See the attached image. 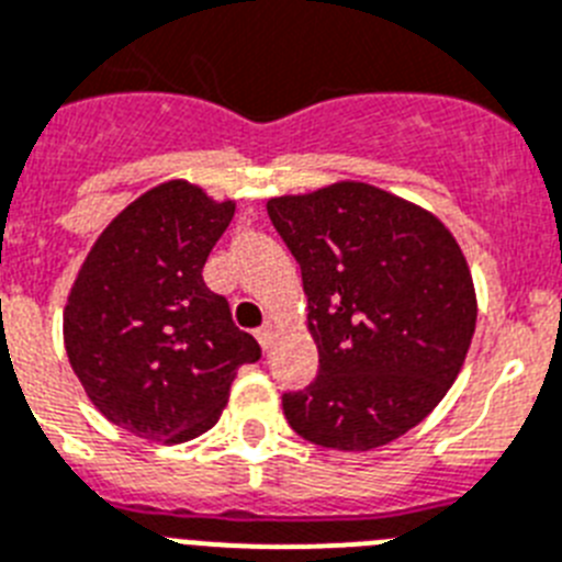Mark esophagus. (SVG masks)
<instances>
[{"label": "esophagus", "mask_w": 562, "mask_h": 562, "mask_svg": "<svg viewBox=\"0 0 562 562\" xmlns=\"http://www.w3.org/2000/svg\"><path fill=\"white\" fill-rule=\"evenodd\" d=\"M256 338L263 349H270L276 344V327L272 324H263L261 329H256Z\"/></svg>", "instance_id": "34e87169"}]
</instances>
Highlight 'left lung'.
I'll list each match as a JSON object with an SVG mask.
<instances>
[{
  "mask_svg": "<svg viewBox=\"0 0 562 562\" xmlns=\"http://www.w3.org/2000/svg\"><path fill=\"white\" fill-rule=\"evenodd\" d=\"M267 213L301 263L318 378L286 392L315 446L369 452L443 401L477 321L469 263L440 218L363 181L278 195Z\"/></svg>",
  "mask_w": 562,
  "mask_h": 562,
  "instance_id": "left-lung-1",
  "label": "left lung"
}]
</instances>
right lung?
<instances>
[{
  "label": "right lung",
  "mask_w": 562,
  "mask_h": 562,
  "mask_svg": "<svg viewBox=\"0 0 562 562\" xmlns=\"http://www.w3.org/2000/svg\"><path fill=\"white\" fill-rule=\"evenodd\" d=\"M233 213L235 201L165 181L104 227L70 286V367L95 409L138 438H199L222 418L238 367L261 358L201 278Z\"/></svg>",
  "instance_id": "1"
}]
</instances>
